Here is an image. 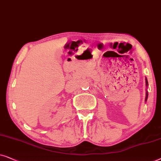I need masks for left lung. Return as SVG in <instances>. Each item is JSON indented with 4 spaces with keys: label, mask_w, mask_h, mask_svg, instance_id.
<instances>
[{
    "label": "left lung",
    "mask_w": 161,
    "mask_h": 161,
    "mask_svg": "<svg viewBox=\"0 0 161 161\" xmlns=\"http://www.w3.org/2000/svg\"><path fill=\"white\" fill-rule=\"evenodd\" d=\"M146 85H148V82H147V79H146ZM147 97H148V93L147 92V95H146V99H145L146 101L147 100Z\"/></svg>",
    "instance_id": "8db88e82"
}]
</instances>
